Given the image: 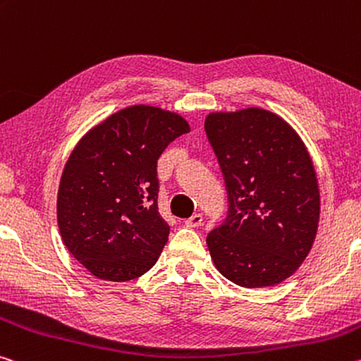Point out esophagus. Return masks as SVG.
<instances>
[{
	"mask_svg": "<svg viewBox=\"0 0 361 361\" xmlns=\"http://www.w3.org/2000/svg\"><path fill=\"white\" fill-rule=\"evenodd\" d=\"M185 225H186L188 228H197V226H201V225H202V215H201V214H194L192 216H190V219H188V220L185 221Z\"/></svg>",
	"mask_w": 361,
	"mask_h": 361,
	"instance_id": "esophagus-1",
	"label": "esophagus"
}]
</instances>
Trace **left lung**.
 <instances>
[{"label": "left lung", "mask_w": 361, "mask_h": 361, "mask_svg": "<svg viewBox=\"0 0 361 361\" xmlns=\"http://www.w3.org/2000/svg\"><path fill=\"white\" fill-rule=\"evenodd\" d=\"M204 127L230 202L226 220L207 236L216 270L243 288L283 283L318 231V180L304 141L262 107L212 112Z\"/></svg>", "instance_id": "obj_1"}]
</instances>
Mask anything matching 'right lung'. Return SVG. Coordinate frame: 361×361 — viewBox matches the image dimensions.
Returning a JSON list of instances; mask_svg holds the SVG:
<instances>
[{"label": "right lung", "mask_w": 361, "mask_h": 361, "mask_svg": "<svg viewBox=\"0 0 361 361\" xmlns=\"http://www.w3.org/2000/svg\"><path fill=\"white\" fill-rule=\"evenodd\" d=\"M190 130L178 114L136 104L73 147L57 191V225L68 252L93 276L130 281L157 262L170 233L157 207V159Z\"/></svg>", "instance_id": "right-lung-1"}]
</instances>
